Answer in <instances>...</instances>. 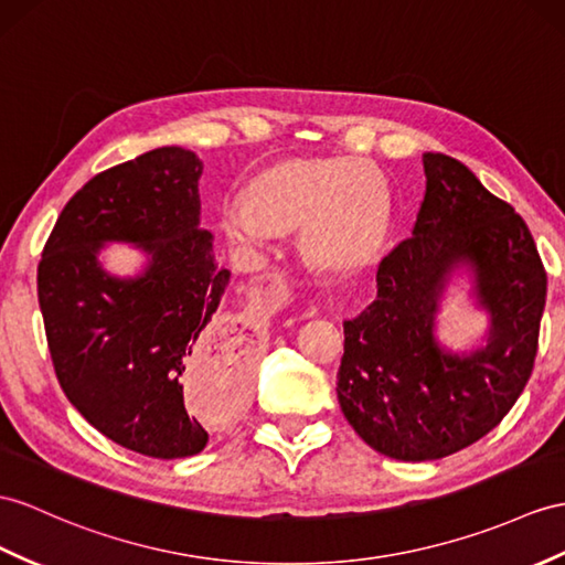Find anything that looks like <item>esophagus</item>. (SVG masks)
Listing matches in <instances>:
<instances>
[{"instance_id":"34e87169","label":"esophagus","mask_w":565,"mask_h":565,"mask_svg":"<svg viewBox=\"0 0 565 565\" xmlns=\"http://www.w3.org/2000/svg\"><path fill=\"white\" fill-rule=\"evenodd\" d=\"M268 278H273V280H280V275H278V273H270Z\"/></svg>"}]
</instances>
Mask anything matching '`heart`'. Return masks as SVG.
Returning <instances> with one entry per match:
<instances>
[{"label": "heart", "mask_w": 565, "mask_h": 565, "mask_svg": "<svg viewBox=\"0 0 565 565\" xmlns=\"http://www.w3.org/2000/svg\"><path fill=\"white\" fill-rule=\"evenodd\" d=\"M223 225L246 249H264L275 235L301 230V252L313 268L348 273L379 254L388 194L362 160H287L254 177L246 196L225 201Z\"/></svg>", "instance_id": "heart-1"}]
</instances>
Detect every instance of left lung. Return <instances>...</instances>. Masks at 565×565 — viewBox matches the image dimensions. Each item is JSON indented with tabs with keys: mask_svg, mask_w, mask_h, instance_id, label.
<instances>
[{
	"mask_svg": "<svg viewBox=\"0 0 565 565\" xmlns=\"http://www.w3.org/2000/svg\"><path fill=\"white\" fill-rule=\"evenodd\" d=\"M422 162L415 230L379 264L376 299L342 323L338 371L352 429L405 462L472 446L508 415L530 381L546 305L542 258L513 205L456 158L424 153ZM460 267L490 313L488 345L472 353H450L435 338V313Z\"/></svg>",
	"mask_w": 565,
	"mask_h": 565,
	"instance_id": "left-lung-1",
	"label": "left lung"
}]
</instances>
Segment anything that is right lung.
Instances as JSON below:
<instances>
[{
	"label": "right lung",
	"instance_id": "obj_1",
	"mask_svg": "<svg viewBox=\"0 0 565 565\" xmlns=\"http://www.w3.org/2000/svg\"><path fill=\"white\" fill-rule=\"evenodd\" d=\"M203 162L162 146L95 174L64 205L38 266V301L60 386L88 424L134 452L196 456L209 429L184 405L203 369L230 401L246 393V340L217 311L230 270L201 230ZM109 241L147 254L134 279L107 274ZM231 381H226V374Z\"/></svg>",
	"mask_w": 565,
	"mask_h": 565
}]
</instances>
